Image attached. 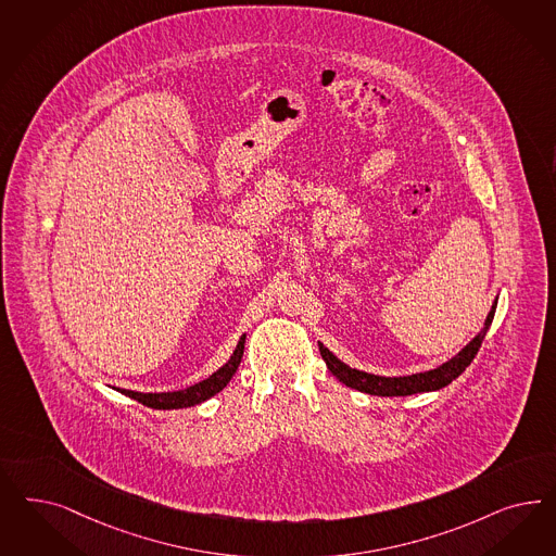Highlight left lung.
Returning <instances> with one entry per match:
<instances>
[{
	"instance_id": "1",
	"label": "left lung",
	"mask_w": 556,
	"mask_h": 556,
	"mask_svg": "<svg viewBox=\"0 0 556 556\" xmlns=\"http://www.w3.org/2000/svg\"><path fill=\"white\" fill-rule=\"evenodd\" d=\"M495 308H497V301L491 306L481 333L470 341L463 352H458V356H454L446 364H442L433 370L412 375V377L389 378L368 375V372H362V370L345 366L323 343H319V352H321L327 368L331 370V375L340 378V382H343L345 387H352L359 393L378 394V396H407V394L430 393V391H438L442 387H448L454 378H458L465 372L466 366L475 359L481 343H483L484 336L489 331V325L493 323V317H495Z\"/></svg>"
}]
</instances>
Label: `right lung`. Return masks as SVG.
Returning a JSON list of instances; mask_svg holds the SVG:
<instances>
[{
  "mask_svg": "<svg viewBox=\"0 0 556 556\" xmlns=\"http://www.w3.org/2000/svg\"><path fill=\"white\" fill-rule=\"evenodd\" d=\"M243 348H245V336H241V340H239L237 348H235L233 356H231V359H229L223 368H218L213 377L198 382L194 387H188V389H184V391H174V393H135V391H121V393H125L126 396H130V399H135V401H139V403H143V405L151 407V409H181V407H192V405H198V403H202V401L215 396L218 391H223V389L229 384V380H231L235 372H237L239 362L243 358Z\"/></svg>",
  "mask_w": 556,
  "mask_h": 556,
  "instance_id": "obj_1",
  "label": "right lung"
}]
</instances>
